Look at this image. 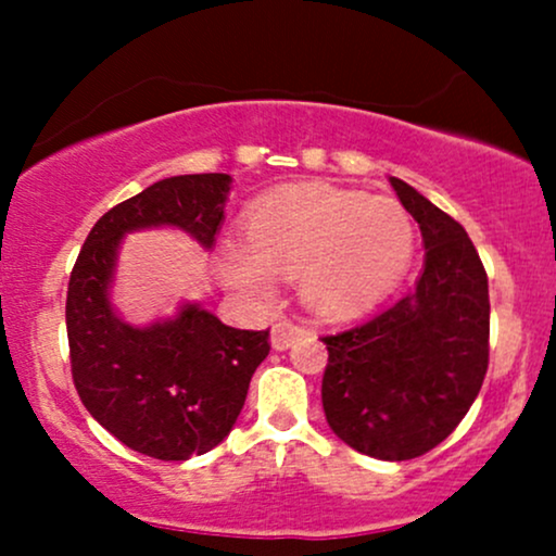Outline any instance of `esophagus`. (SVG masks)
Returning <instances> with one entry per match:
<instances>
[{
  "label": "esophagus",
  "instance_id": "1",
  "mask_svg": "<svg viewBox=\"0 0 556 556\" xmlns=\"http://www.w3.org/2000/svg\"><path fill=\"white\" fill-rule=\"evenodd\" d=\"M298 334H303V327H300V324L290 321V318H279V321L271 327V348L287 350L292 342H295Z\"/></svg>",
  "mask_w": 556,
  "mask_h": 556
}]
</instances>
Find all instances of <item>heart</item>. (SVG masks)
Listing matches in <instances>:
<instances>
[{
  "label": "heart",
  "mask_w": 556,
  "mask_h": 556,
  "mask_svg": "<svg viewBox=\"0 0 556 556\" xmlns=\"http://www.w3.org/2000/svg\"><path fill=\"white\" fill-rule=\"evenodd\" d=\"M416 229L394 198L303 185L261 201L245 240L227 238L219 269L229 285L269 298L277 274L295 277L300 298L327 318L366 314L410 266Z\"/></svg>",
  "instance_id": "1"
}]
</instances>
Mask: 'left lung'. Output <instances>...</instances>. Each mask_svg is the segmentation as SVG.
Wrapping results in <instances>:
<instances>
[{
  "instance_id": "8db88e82",
  "label": "left lung",
  "mask_w": 556,
  "mask_h": 556,
  "mask_svg": "<svg viewBox=\"0 0 556 556\" xmlns=\"http://www.w3.org/2000/svg\"><path fill=\"white\" fill-rule=\"evenodd\" d=\"M424 238V271L361 327L321 337L329 350L324 416L344 444L376 460H413L470 410L489 368V279L460 222L389 177Z\"/></svg>"
}]
</instances>
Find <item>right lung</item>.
Returning a JSON list of instances; mask_svg holds the SVG:
<instances>
[{"mask_svg": "<svg viewBox=\"0 0 556 556\" xmlns=\"http://www.w3.org/2000/svg\"><path fill=\"white\" fill-rule=\"evenodd\" d=\"M229 175H177L96 222L67 285V340L83 405L112 437L156 460H190L232 431L269 331L222 324L201 303L132 327L112 305L123 238L175 227L212 251L225 222Z\"/></svg>", "mask_w": 556, "mask_h": 556, "instance_id": "right-lung-1", "label": "right lung"}]
</instances>
